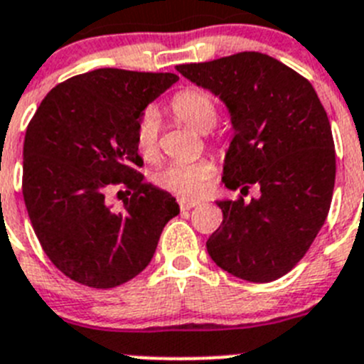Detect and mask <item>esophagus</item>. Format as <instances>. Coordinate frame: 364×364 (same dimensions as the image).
I'll use <instances>...</instances> for the list:
<instances>
[{
    "label": "esophagus",
    "mask_w": 364,
    "mask_h": 364,
    "mask_svg": "<svg viewBox=\"0 0 364 364\" xmlns=\"http://www.w3.org/2000/svg\"><path fill=\"white\" fill-rule=\"evenodd\" d=\"M178 203H179V208H181V210H190V208H194V206L201 205V201H199V199H190V198H178Z\"/></svg>",
    "instance_id": "obj_1"
}]
</instances>
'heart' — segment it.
Returning <instances> with one entry per match:
<instances>
[{
    "instance_id": "1",
    "label": "heart",
    "mask_w": 364,
    "mask_h": 364,
    "mask_svg": "<svg viewBox=\"0 0 364 364\" xmlns=\"http://www.w3.org/2000/svg\"><path fill=\"white\" fill-rule=\"evenodd\" d=\"M170 107L178 119L198 132H208L214 129L218 121V109L212 96L196 88H186L176 94ZM158 114L149 110L143 114L136 127V146L146 161H152L158 156ZM214 170L215 166L210 159L176 161L158 170L154 176V181L163 190H168L174 194L198 196L208 186Z\"/></svg>"
}]
</instances>
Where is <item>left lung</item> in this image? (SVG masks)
I'll return each mask as SVG.
<instances>
[{
  "label": "left lung",
  "instance_id": "obj_1",
  "mask_svg": "<svg viewBox=\"0 0 364 364\" xmlns=\"http://www.w3.org/2000/svg\"><path fill=\"white\" fill-rule=\"evenodd\" d=\"M176 68L227 107L232 141L225 186H259V198L248 203L215 201L223 223L206 241L208 255L239 279H279L306 254L328 215L336 183L328 116L310 81L267 54L239 52Z\"/></svg>",
  "mask_w": 364,
  "mask_h": 364
}]
</instances>
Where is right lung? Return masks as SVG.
<instances>
[{
	"mask_svg": "<svg viewBox=\"0 0 364 364\" xmlns=\"http://www.w3.org/2000/svg\"><path fill=\"white\" fill-rule=\"evenodd\" d=\"M178 80L97 68L52 88L28 123L23 199L45 254L72 281L92 288L130 281L179 214L176 198L137 172L136 146L145 109ZM114 184L131 196L121 209L106 201Z\"/></svg>",
	"mask_w": 364,
	"mask_h": 364,
	"instance_id": "obj_1",
	"label": "right lung"
}]
</instances>
